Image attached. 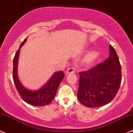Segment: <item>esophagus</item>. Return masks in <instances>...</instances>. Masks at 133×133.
I'll list each match as a JSON object with an SVG mask.
<instances>
[{
  "mask_svg": "<svg viewBox=\"0 0 133 133\" xmlns=\"http://www.w3.org/2000/svg\"><path fill=\"white\" fill-rule=\"evenodd\" d=\"M75 68H69V69L66 71V75H68V74H71V73L72 74V73H75Z\"/></svg>",
  "mask_w": 133,
  "mask_h": 133,
  "instance_id": "34e87169",
  "label": "esophagus"
}]
</instances>
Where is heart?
I'll use <instances>...</instances> for the list:
<instances>
[{
  "label": "heart",
  "instance_id": "obj_1",
  "mask_svg": "<svg viewBox=\"0 0 133 133\" xmlns=\"http://www.w3.org/2000/svg\"><path fill=\"white\" fill-rule=\"evenodd\" d=\"M98 55V53L96 51H95V50L90 51V52H89L87 54L86 57L85 58V62L87 64H92V62H94L97 59Z\"/></svg>",
  "mask_w": 133,
  "mask_h": 133
}]
</instances>
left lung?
Masks as SVG:
<instances>
[{"instance_id":"obj_1","label":"left lung","mask_w":133,"mask_h":133,"mask_svg":"<svg viewBox=\"0 0 133 133\" xmlns=\"http://www.w3.org/2000/svg\"><path fill=\"white\" fill-rule=\"evenodd\" d=\"M107 60L87 71L79 72L78 99L83 105L97 108L111 101L122 80L121 65L115 49L110 45Z\"/></svg>"}]
</instances>
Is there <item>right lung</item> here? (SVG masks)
<instances>
[{"label":"right lung","instance_id":"right-lung-1","mask_svg":"<svg viewBox=\"0 0 133 133\" xmlns=\"http://www.w3.org/2000/svg\"><path fill=\"white\" fill-rule=\"evenodd\" d=\"M26 41V38L19 46L13 59L12 78L16 89L22 99L28 104L35 107H43L50 104L55 97L60 83L64 78L63 71H58L53 74L48 82L37 90H30L25 87L18 76V62L20 48Z\"/></svg>","mask_w":133,"mask_h":133}]
</instances>
